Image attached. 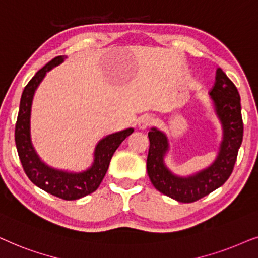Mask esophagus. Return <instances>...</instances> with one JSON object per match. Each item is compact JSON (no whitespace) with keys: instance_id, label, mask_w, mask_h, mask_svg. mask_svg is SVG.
<instances>
[{"instance_id":"esophagus-1","label":"esophagus","mask_w":258,"mask_h":258,"mask_svg":"<svg viewBox=\"0 0 258 258\" xmlns=\"http://www.w3.org/2000/svg\"><path fill=\"white\" fill-rule=\"evenodd\" d=\"M153 122H154V120L152 116L143 115L138 121V127L140 130H145V128H147V127H150L151 125H152Z\"/></svg>"}]
</instances>
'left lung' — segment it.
I'll use <instances>...</instances> for the list:
<instances>
[{"label": "left lung", "mask_w": 258, "mask_h": 258, "mask_svg": "<svg viewBox=\"0 0 258 258\" xmlns=\"http://www.w3.org/2000/svg\"><path fill=\"white\" fill-rule=\"evenodd\" d=\"M210 95L222 123L223 140L217 158L207 169L188 177L173 174L164 164V156L169 150L167 137L154 127L149 132L150 149L146 166L151 183L161 194L181 203L198 201L229 179L243 140L241 98L236 86L221 68L216 72Z\"/></svg>", "instance_id": "obj_1"}]
</instances>
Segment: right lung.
I'll return each instance as SVG.
<instances>
[{
	"label": "right lung",
	"mask_w": 258,
	"mask_h": 258,
	"mask_svg": "<svg viewBox=\"0 0 258 258\" xmlns=\"http://www.w3.org/2000/svg\"><path fill=\"white\" fill-rule=\"evenodd\" d=\"M64 57L66 56L62 55L54 57L34 75L23 89L15 125V143L23 170L32 183L55 197L64 201H75L97 190L107 172L113 153L127 137L132 135L133 128L123 130L101 139L95 147L93 165L82 172L74 173L55 170L40 159L30 138V111L33 97L47 72L60 64Z\"/></svg>",
	"instance_id": "obj_1"
}]
</instances>
